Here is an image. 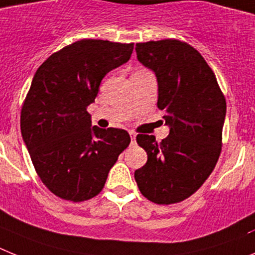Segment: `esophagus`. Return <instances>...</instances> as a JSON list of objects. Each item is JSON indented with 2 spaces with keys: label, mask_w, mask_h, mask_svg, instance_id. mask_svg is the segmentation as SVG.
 Listing matches in <instances>:
<instances>
[{
  "label": "esophagus",
  "mask_w": 255,
  "mask_h": 255,
  "mask_svg": "<svg viewBox=\"0 0 255 255\" xmlns=\"http://www.w3.org/2000/svg\"><path fill=\"white\" fill-rule=\"evenodd\" d=\"M129 136H130V139H132V143H134V141H136V133L130 130Z\"/></svg>",
  "instance_id": "1"
}]
</instances>
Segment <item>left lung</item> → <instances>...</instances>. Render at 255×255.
<instances>
[{"instance_id": "8db88e82", "label": "left lung", "mask_w": 255, "mask_h": 255, "mask_svg": "<svg viewBox=\"0 0 255 255\" xmlns=\"http://www.w3.org/2000/svg\"><path fill=\"white\" fill-rule=\"evenodd\" d=\"M137 58L155 72L157 108L170 133L161 142L138 134L147 162L134 171L142 196L157 205L190 197L216 166L222 147L226 100L198 50L178 39L137 43Z\"/></svg>"}]
</instances>
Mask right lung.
<instances>
[{
    "mask_svg": "<svg viewBox=\"0 0 255 255\" xmlns=\"http://www.w3.org/2000/svg\"><path fill=\"white\" fill-rule=\"evenodd\" d=\"M133 43L82 39L36 70L21 107L20 127L43 184L66 201L98 196L130 137L119 128H91L86 111L102 80L130 58Z\"/></svg>",
    "mask_w": 255,
    "mask_h": 255,
    "instance_id": "1",
    "label": "right lung"
}]
</instances>
